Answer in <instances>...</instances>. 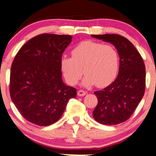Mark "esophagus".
Wrapping results in <instances>:
<instances>
[{"mask_svg": "<svg viewBox=\"0 0 156 156\" xmlns=\"http://www.w3.org/2000/svg\"><path fill=\"white\" fill-rule=\"evenodd\" d=\"M86 94V92L84 91L83 90H80L78 91V96H83Z\"/></svg>", "mask_w": 156, "mask_h": 156, "instance_id": "34e87169", "label": "esophagus"}]
</instances>
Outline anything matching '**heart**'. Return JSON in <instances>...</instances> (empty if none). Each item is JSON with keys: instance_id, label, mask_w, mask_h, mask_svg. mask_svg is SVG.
Returning <instances> with one entry per match:
<instances>
[{"instance_id": "obj_1", "label": "heart", "mask_w": 156, "mask_h": 156, "mask_svg": "<svg viewBox=\"0 0 156 156\" xmlns=\"http://www.w3.org/2000/svg\"><path fill=\"white\" fill-rule=\"evenodd\" d=\"M71 53L72 58L63 56L60 60L61 71L68 84L78 83L83 74L82 68L86 73L82 86L86 87L95 84L104 87L117 77L119 56L112 45L86 41L77 45Z\"/></svg>"}]
</instances>
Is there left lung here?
Here are the masks:
<instances>
[{
	"label": "left lung",
	"instance_id": "1",
	"mask_svg": "<svg viewBox=\"0 0 156 156\" xmlns=\"http://www.w3.org/2000/svg\"><path fill=\"white\" fill-rule=\"evenodd\" d=\"M111 43L119 56V68L115 80L103 90L95 91L98 104L93 117L102 125H117L135 112L145 89V67L135 46L119 34L91 35Z\"/></svg>",
	"mask_w": 156,
	"mask_h": 156
}]
</instances>
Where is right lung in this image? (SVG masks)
Wrapping results in <instances>:
<instances>
[{
  "mask_svg": "<svg viewBox=\"0 0 156 156\" xmlns=\"http://www.w3.org/2000/svg\"><path fill=\"white\" fill-rule=\"evenodd\" d=\"M73 37L42 34L29 39L13 61L10 95L21 115L39 126L56 122L76 89L64 83L60 60Z\"/></svg>",
  "mask_w": 156,
  "mask_h": 156,
  "instance_id": "obj_1",
  "label": "right lung"
}]
</instances>
